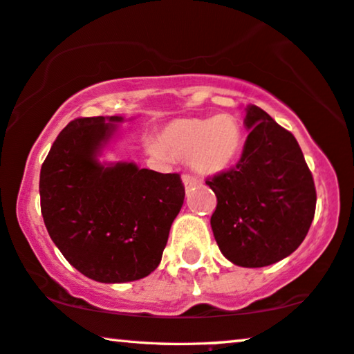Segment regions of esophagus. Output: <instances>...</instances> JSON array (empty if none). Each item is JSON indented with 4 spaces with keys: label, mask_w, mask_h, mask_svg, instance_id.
Here are the masks:
<instances>
[{
    "label": "esophagus",
    "mask_w": 354,
    "mask_h": 354,
    "mask_svg": "<svg viewBox=\"0 0 354 354\" xmlns=\"http://www.w3.org/2000/svg\"><path fill=\"white\" fill-rule=\"evenodd\" d=\"M182 182H183V185H185L187 190H190L193 185H196V183H198V180L193 176H183Z\"/></svg>",
    "instance_id": "esophagus-1"
}]
</instances>
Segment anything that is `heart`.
Masks as SVG:
<instances>
[{
	"label": "heart",
	"mask_w": 354,
	"mask_h": 354,
	"mask_svg": "<svg viewBox=\"0 0 354 354\" xmlns=\"http://www.w3.org/2000/svg\"><path fill=\"white\" fill-rule=\"evenodd\" d=\"M148 151L158 158L188 159L201 176H219L229 171L243 148V132L234 115L176 119L148 142Z\"/></svg>",
	"instance_id": "1"
}]
</instances>
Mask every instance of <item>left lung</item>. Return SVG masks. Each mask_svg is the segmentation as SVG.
<instances>
[{"label": "left lung", "mask_w": 354, "mask_h": 354, "mask_svg": "<svg viewBox=\"0 0 354 354\" xmlns=\"http://www.w3.org/2000/svg\"><path fill=\"white\" fill-rule=\"evenodd\" d=\"M239 164L206 180L217 196L211 229L221 253L241 268H264L301 245L316 211V188L297 138L258 106Z\"/></svg>", "instance_id": "left-lung-1"}]
</instances>
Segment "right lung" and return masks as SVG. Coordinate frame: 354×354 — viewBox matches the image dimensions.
I'll use <instances>...</instances> for the list:
<instances>
[{
    "label": "right lung",
    "mask_w": 354,
    "mask_h": 354,
    "mask_svg": "<svg viewBox=\"0 0 354 354\" xmlns=\"http://www.w3.org/2000/svg\"><path fill=\"white\" fill-rule=\"evenodd\" d=\"M120 115L72 120L40 171L41 216L71 266L101 283L147 277L161 263L185 198L178 174L100 161Z\"/></svg>",
    "instance_id": "obj_1"
}]
</instances>
